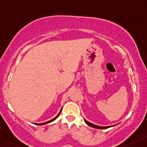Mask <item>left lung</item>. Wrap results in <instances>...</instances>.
<instances>
[{
  "mask_svg": "<svg viewBox=\"0 0 147 147\" xmlns=\"http://www.w3.org/2000/svg\"><path fill=\"white\" fill-rule=\"evenodd\" d=\"M85 123L88 124V125L90 126V127H93V128H96V129H107V128L110 127H99V126H96V125H95V124H91V123H90V122L87 121L86 120H85Z\"/></svg>",
  "mask_w": 147,
  "mask_h": 147,
  "instance_id": "8db88e82",
  "label": "left lung"
}]
</instances>
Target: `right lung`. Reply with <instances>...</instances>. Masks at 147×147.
<instances>
[{
  "label": "right lung",
  "mask_w": 147,
  "mask_h": 147,
  "mask_svg": "<svg viewBox=\"0 0 147 147\" xmlns=\"http://www.w3.org/2000/svg\"><path fill=\"white\" fill-rule=\"evenodd\" d=\"M61 110H60V112L59 113V114H58L57 115V116H56L55 118H54V119H51V120H50V121H47V122H45V123H42V124H48V123H50V122H51V121H54L56 119H57V118L58 117V116H59V114H60V113H61Z\"/></svg>",
  "instance_id": "1"
}]
</instances>
